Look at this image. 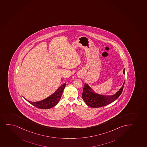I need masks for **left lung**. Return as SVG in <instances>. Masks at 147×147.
Here are the masks:
<instances>
[{
	"label": "left lung",
	"mask_w": 147,
	"mask_h": 147,
	"mask_svg": "<svg viewBox=\"0 0 147 147\" xmlns=\"http://www.w3.org/2000/svg\"><path fill=\"white\" fill-rule=\"evenodd\" d=\"M125 69L123 70L125 74ZM125 82L122 87L115 94L112 95H102L94 92V91L87 84H84L82 98L86 104L90 107H100L107 106L115 101L120 96L124 88Z\"/></svg>",
	"instance_id": "1"
}]
</instances>
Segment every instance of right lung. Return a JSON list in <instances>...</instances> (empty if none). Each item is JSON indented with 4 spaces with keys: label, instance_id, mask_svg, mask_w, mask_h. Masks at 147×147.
I'll return each mask as SVG.
<instances>
[{
    "label": "right lung",
    "instance_id": "add662e5",
    "mask_svg": "<svg viewBox=\"0 0 147 147\" xmlns=\"http://www.w3.org/2000/svg\"><path fill=\"white\" fill-rule=\"evenodd\" d=\"M65 86L66 84L61 85L53 94L43 100L33 102L25 99L31 105L38 109H50L57 105L59 102V100L61 98L63 91L64 90Z\"/></svg>",
    "mask_w": 147,
    "mask_h": 147
}]
</instances>
